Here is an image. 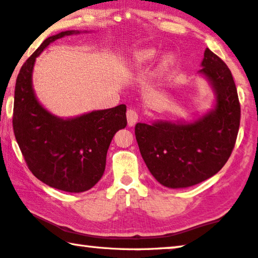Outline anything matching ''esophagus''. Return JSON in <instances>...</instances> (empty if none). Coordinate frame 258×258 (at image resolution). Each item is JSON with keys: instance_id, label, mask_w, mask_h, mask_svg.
<instances>
[{"instance_id": "obj_1", "label": "esophagus", "mask_w": 258, "mask_h": 258, "mask_svg": "<svg viewBox=\"0 0 258 258\" xmlns=\"http://www.w3.org/2000/svg\"><path fill=\"white\" fill-rule=\"evenodd\" d=\"M126 121H128L129 126H134L138 121V113L133 110V108H129V110L126 111Z\"/></svg>"}]
</instances>
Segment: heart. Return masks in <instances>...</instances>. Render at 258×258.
Returning a JSON list of instances; mask_svg holds the SVG:
<instances>
[{
	"label": "heart",
	"mask_w": 258,
	"mask_h": 258,
	"mask_svg": "<svg viewBox=\"0 0 258 258\" xmlns=\"http://www.w3.org/2000/svg\"><path fill=\"white\" fill-rule=\"evenodd\" d=\"M157 55V49L154 47H145L135 51L126 57L125 69L129 72H137L145 68L148 63H151ZM174 61L173 54L166 53L160 61V69L164 70L172 64Z\"/></svg>",
	"instance_id": "heart-1"
}]
</instances>
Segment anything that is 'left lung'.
<instances>
[{
	"instance_id": "8db88e82",
	"label": "left lung",
	"mask_w": 258,
	"mask_h": 258,
	"mask_svg": "<svg viewBox=\"0 0 258 258\" xmlns=\"http://www.w3.org/2000/svg\"><path fill=\"white\" fill-rule=\"evenodd\" d=\"M198 71L214 94L212 108L195 119L139 123L135 135L153 177L168 188H187L213 177L227 163L240 124L231 71L206 48Z\"/></svg>"
}]
</instances>
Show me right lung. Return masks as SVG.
<instances>
[{"label":"right lung","mask_w":258,"mask_h":258,"mask_svg":"<svg viewBox=\"0 0 258 258\" xmlns=\"http://www.w3.org/2000/svg\"><path fill=\"white\" fill-rule=\"evenodd\" d=\"M80 33L89 31H61L40 44L17 77L13 105V132L31 173L47 186L68 192L89 190L101 180L108 146L117 130L126 125L124 104L61 117L45 108L36 97L33 86L36 57L56 39Z\"/></svg>","instance_id":"1"}]
</instances>
